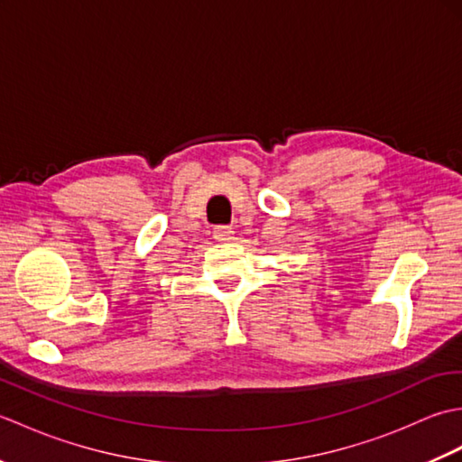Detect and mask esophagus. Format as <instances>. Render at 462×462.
Instances as JSON below:
<instances>
[{"label":"esophagus","mask_w":462,"mask_h":462,"mask_svg":"<svg viewBox=\"0 0 462 462\" xmlns=\"http://www.w3.org/2000/svg\"><path fill=\"white\" fill-rule=\"evenodd\" d=\"M212 234H214V240H218V242L234 240V230L230 228V226H216Z\"/></svg>","instance_id":"obj_1"}]
</instances>
